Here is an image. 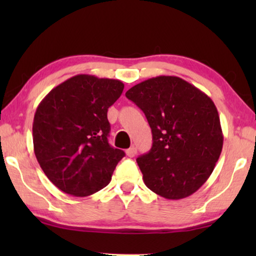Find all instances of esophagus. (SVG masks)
I'll use <instances>...</instances> for the list:
<instances>
[{"label":"esophagus","instance_id":"34e87169","mask_svg":"<svg viewBox=\"0 0 256 256\" xmlns=\"http://www.w3.org/2000/svg\"><path fill=\"white\" fill-rule=\"evenodd\" d=\"M136 152H138V149H136V146H130V148L126 150V154H127L128 157H134L136 155Z\"/></svg>","mask_w":256,"mask_h":256}]
</instances>
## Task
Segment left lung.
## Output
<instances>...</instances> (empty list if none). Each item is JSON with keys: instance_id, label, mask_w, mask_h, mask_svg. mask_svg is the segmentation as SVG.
Returning <instances> with one entry per match:
<instances>
[{"instance_id": "obj_1", "label": "left lung", "mask_w": 256, "mask_h": 256, "mask_svg": "<svg viewBox=\"0 0 256 256\" xmlns=\"http://www.w3.org/2000/svg\"><path fill=\"white\" fill-rule=\"evenodd\" d=\"M126 96L143 110L152 132V149L136 158L144 184L174 200L194 194L211 176L222 149L211 98L174 76L144 80Z\"/></svg>"}]
</instances>
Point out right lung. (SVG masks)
I'll return each mask as SVG.
<instances>
[{"instance_id":"obj_1","label":"right lung","mask_w":256,"mask_h":256,"mask_svg":"<svg viewBox=\"0 0 256 256\" xmlns=\"http://www.w3.org/2000/svg\"><path fill=\"white\" fill-rule=\"evenodd\" d=\"M120 80L72 76L38 104L34 150L46 177L65 194L87 197L112 180L124 152L108 143L107 112L122 94Z\"/></svg>"}]
</instances>
